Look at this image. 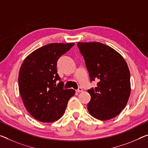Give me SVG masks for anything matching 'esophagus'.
<instances>
[{"instance_id":"obj_1","label":"esophagus","mask_w":148,"mask_h":148,"mask_svg":"<svg viewBox=\"0 0 148 148\" xmlns=\"http://www.w3.org/2000/svg\"><path fill=\"white\" fill-rule=\"evenodd\" d=\"M76 91L77 92H83V88H82L81 87H79L78 89L76 90Z\"/></svg>"}]
</instances>
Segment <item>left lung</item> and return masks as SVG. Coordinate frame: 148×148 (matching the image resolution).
<instances>
[{
  "label": "left lung",
  "mask_w": 148,
  "mask_h": 148,
  "mask_svg": "<svg viewBox=\"0 0 148 148\" xmlns=\"http://www.w3.org/2000/svg\"><path fill=\"white\" fill-rule=\"evenodd\" d=\"M83 56L90 82L97 86L88 89L90 101L87 104L90 114L107 120L119 114L126 106L130 95V73L120 54L99 42L77 43Z\"/></svg>",
  "instance_id": "left-lung-1"
}]
</instances>
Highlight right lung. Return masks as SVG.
<instances>
[{
	"label": "right lung",
	"mask_w": 148,
	"mask_h": 148,
	"mask_svg": "<svg viewBox=\"0 0 148 148\" xmlns=\"http://www.w3.org/2000/svg\"><path fill=\"white\" fill-rule=\"evenodd\" d=\"M74 44L44 45L27 56L21 65L18 76L20 95L28 112L40 122H53L60 119L70 98L75 93L73 89L63 88L64 83L57 73L58 59Z\"/></svg>",
	"instance_id": "obj_1"
}]
</instances>
